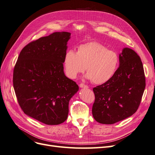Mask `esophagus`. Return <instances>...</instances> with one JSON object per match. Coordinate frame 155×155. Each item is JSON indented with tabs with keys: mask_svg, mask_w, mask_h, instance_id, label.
<instances>
[{
	"mask_svg": "<svg viewBox=\"0 0 155 155\" xmlns=\"http://www.w3.org/2000/svg\"><path fill=\"white\" fill-rule=\"evenodd\" d=\"M79 87H80V88H88V87L87 85H85V84H84V83H80V84H79Z\"/></svg>",
	"mask_w": 155,
	"mask_h": 155,
	"instance_id": "1",
	"label": "esophagus"
}]
</instances>
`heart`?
<instances>
[{
  "instance_id": "b5f03b06",
  "label": "heart",
  "mask_w": 155,
  "mask_h": 155,
  "mask_svg": "<svg viewBox=\"0 0 155 155\" xmlns=\"http://www.w3.org/2000/svg\"><path fill=\"white\" fill-rule=\"evenodd\" d=\"M118 64V54L96 41L79 45L77 52L68 50L63 58V67L68 77L76 78L86 68L87 78L95 84L109 81Z\"/></svg>"
}]
</instances>
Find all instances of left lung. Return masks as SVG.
I'll use <instances>...</instances> for the list:
<instances>
[{
  "instance_id": "1",
  "label": "left lung",
  "mask_w": 155,
  "mask_h": 155,
  "mask_svg": "<svg viewBox=\"0 0 155 155\" xmlns=\"http://www.w3.org/2000/svg\"><path fill=\"white\" fill-rule=\"evenodd\" d=\"M119 61L120 66L109 80L93 88L92 112L100 124H113L130 117L142 100L145 77L141 59L133 50L124 48Z\"/></svg>"
}]
</instances>
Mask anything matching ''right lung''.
<instances>
[{"label": "right lung", "mask_w": 155, "mask_h": 155, "mask_svg": "<svg viewBox=\"0 0 155 155\" xmlns=\"http://www.w3.org/2000/svg\"><path fill=\"white\" fill-rule=\"evenodd\" d=\"M71 34L54 32L22 48L13 70V83L25 113L46 125L67 119L68 104L79 87L63 70V58Z\"/></svg>", "instance_id": "obj_1"}]
</instances>
